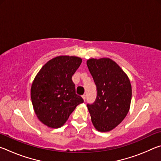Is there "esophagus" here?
<instances>
[{"mask_svg":"<svg viewBox=\"0 0 161 161\" xmlns=\"http://www.w3.org/2000/svg\"><path fill=\"white\" fill-rule=\"evenodd\" d=\"M82 98H83V99L85 101L86 100V95L85 94H84V95H82Z\"/></svg>","mask_w":161,"mask_h":161,"instance_id":"1","label":"esophagus"}]
</instances>
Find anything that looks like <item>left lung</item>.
<instances>
[{
    "mask_svg": "<svg viewBox=\"0 0 161 161\" xmlns=\"http://www.w3.org/2000/svg\"><path fill=\"white\" fill-rule=\"evenodd\" d=\"M86 64L97 91L95 102L87 103L92 122L99 131H109L123 121L129 111L132 96L130 80L109 58H92Z\"/></svg>",
    "mask_w": 161,
    "mask_h": 161,
    "instance_id": "8db88e82",
    "label": "left lung"
}]
</instances>
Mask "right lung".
<instances>
[{"label":"right lung","mask_w":161,"mask_h":161,"mask_svg":"<svg viewBox=\"0 0 161 161\" xmlns=\"http://www.w3.org/2000/svg\"><path fill=\"white\" fill-rule=\"evenodd\" d=\"M81 59L58 56L48 61L35 77L31 86V100L38 119L48 127L63 126L77 105L84 102L76 94L72 75Z\"/></svg>","instance_id":"add662e5"}]
</instances>
